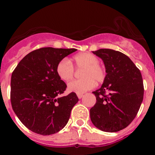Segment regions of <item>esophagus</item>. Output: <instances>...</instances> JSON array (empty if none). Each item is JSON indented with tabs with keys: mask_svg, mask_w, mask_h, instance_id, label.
I'll return each mask as SVG.
<instances>
[{
	"mask_svg": "<svg viewBox=\"0 0 155 155\" xmlns=\"http://www.w3.org/2000/svg\"><path fill=\"white\" fill-rule=\"evenodd\" d=\"M77 97L79 99H81V98L83 97V94H77Z\"/></svg>",
	"mask_w": 155,
	"mask_h": 155,
	"instance_id": "esophagus-1",
	"label": "esophagus"
}]
</instances>
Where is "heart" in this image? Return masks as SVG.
Segmentation results:
<instances>
[{
  "mask_svg": "<svg viewBox=\"0 0 155 155\" xmlns=\"http://www.w3.org/2000/svg\"><path fill=\"white\" fill-rule=\"evenodd\" d=\"M99 60L93 54L82 52L76 54L70 61L64 58L57 65L56 72L59 77L64 81L70 80L74 74L73 67L82 68L80 72V79L70 82L68 85L69 91L76 94H83L95 86V82L101 83L106 78V71Z\"/></svg>",
  "mask_w": 155,
  "mask_h": 155,
  "instance_id": "heart-1",
  "label": "heart"
}]
</instances>
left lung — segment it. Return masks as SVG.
<instances>
[{
    "label": "left lung",
    "instance_id": "obj_1",
    "mask_svg": "<svg viewBox=\"0 0 155 155\" xmlns=\"http://www.w3.org/2000/svg\"><path fill=\"white\" fill-rule=\"evenodd\" d=\"M92 52L103 60L107 75L101 88L92 92L97 101L90 109L91 120L101 130L118 132L132 122L143 102L141 73L121 51L101 48Z\"/></svg>",
    "mask_w": 155,
    "mask_h": 155
}]
</instances>
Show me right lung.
I'll list each match as a JSON object with an SVG mask.
<instances>
[{"label": "right lung", "mask_w": 155, "mask_h": 155, "mask_svg": "<svg viewBox=\"0 0 155 155\" xmlns=\"http://www.w3.org/2000/svg\"><path fill=\"white\" fill-rule=\"evenodd\" d=\"M76 51V48H40L25 56L12 72V109L33 132L51 135L68 124L79 98L74 92L58 97L67 85L57 74L56 68L64 58Z\"/></svg>", "instance_id": "add662e5"}]
</instances>
